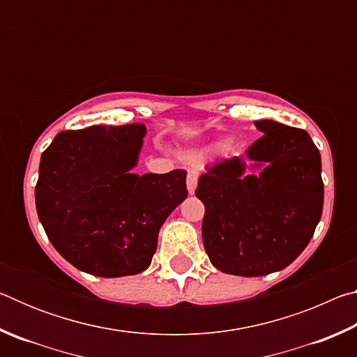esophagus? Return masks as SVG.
I'll list each match as a JSON object with an SVG mask.
<instances>
[{
  "label": "esophagus",
  "instance_id": "obj_1",
  "mask_svg": "<svg viewBox=\"0 0 357 357\" xmlns=\"http://www.w3.org/2000/svg\"><path fill=\"white\" fill-rule=\"evenodd\" d=\"M197 183H198V173L195 170H189V173H187V190H189L190 195L195 192Z\"/></svg>",
  "mask_w": 357,
  "mask_h": 357
}]
</instances>
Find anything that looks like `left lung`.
<instances>
[{"label": "left lung", "instance_id": "1", "mask_svg": "<svg viewBox=\"0 0 357 357\" xmlns=\"http://www.w3.org/2000/svg\"><path fill=\"white\" fill-rule=\"evenodd\" d=\"M263 132L247 149L208 168L195 195L204 204L203 244L217 269L258 277L298 258L321 219V155L305 130L255 121Z\"/></svg>", "mask_w": 357, "mask_h": 357}]
</instances>
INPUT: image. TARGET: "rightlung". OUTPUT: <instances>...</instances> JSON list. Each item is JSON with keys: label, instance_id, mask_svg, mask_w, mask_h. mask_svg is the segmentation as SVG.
Masks as SVG:
<instances>
[{"label": "right lung", "instance_id": "1", "mask_svg": "<svg viewBox=\"0 0 357 357\" xmlns=\"http://www.w3.org/2000/svg\"><path fill=\"white\" fill-rule=\"evenodd\" d=\"M144 124L63 130L40 157L36 209L53 247L83 273L149 268L162 223L187 197L185 172L130 173Z\"/></svg>", "mask_w": 357, "mask_h": 357}]
</instances>
